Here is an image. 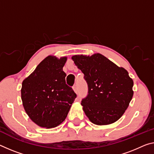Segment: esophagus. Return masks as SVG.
<instances>
[{
    "mask_svg": "<svg viewBox=\"0 0 154 154\" xmlns=\"http://www.w3.org/2000/svg\"><path fill=\"white\" fill-rule=\"evenodd\" d=\"M72 88L73 90H74L75 92H76V93H77L78 92V89H77V84H75L74 86H72Z\"/></svg>",
    "mask_w": 154,
    "mask_h": 154,
    "instance_id": "34e87169",
    "label": "esophagus"
}]
</instances>
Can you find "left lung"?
<instances>
[{
  "label": "left lung",
  "mask_w": 154,
  "mask_h": 154,
  "mask_svg": "<svg viewBox=\"0 0 154 154\" xmlns=\"http://www.w3.org/2000/svg\"><path fill=\"white\" fill-rule=\"evenodd\" d=\"M72 59L88 84V94L82 106L89 120L98 125L118 121L134 94V82L128 72L99 53L90 57L74 55Z\"/></svg>",
  "instance_id": "1"
}]
</instances>
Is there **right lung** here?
Returning a JSON list of instances; mask_svg holds the SVG:
<instances>
[{
    "label": "right lung",
    "mask_w": 154,
    "mask_h": 154,
    "mask_svg": "<svg viewBox=\"0 0 154 154\" xmlns=\"http://www.w3.org/2000/svg\"><path fill=\"white\" fill-rule=\"evenodd\" d=\"M66 57L48 56L23 82L21 98L31 120L42 128H55L66 118L77 94L66 84Z\"/></svg>",
    "instance_id": "1"
}]
</instances>
